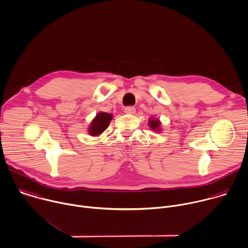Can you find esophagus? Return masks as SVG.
<instances>
[{"instance_id":"obj_1","label":"esophagus","mask_w":248,"mask_h":248,"mask_svg":"<svg viewBox=\"0 0 248 248\" xmlns=\"http://www.w3.org/2000/svg\"><path fill=\"white\" fill-rule=\"evenodd\" d=\"M124 113L126 114H134L135 113V108L132 106H127L124 108Z\"/></svg>"}]
</instances>
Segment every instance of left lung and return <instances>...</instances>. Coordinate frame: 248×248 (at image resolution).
<instances>
[{
  "mask_svg": "<svg viewBox=\"0 0 248 248\" xmlns=\"http://www.w3.org/2000/svg\"><path fill=\"white\" fill-rule=\"evenodd\" d=\"M149 126L151 127L152 130L159 132L160 129V122L158 121V119H155V118H151L149 120Z\"/></svg>",
  "mask_w": 248,
  "mask_h": 248,
  "instance_id": "1",
  "label": "left lung"
}]
</instances>
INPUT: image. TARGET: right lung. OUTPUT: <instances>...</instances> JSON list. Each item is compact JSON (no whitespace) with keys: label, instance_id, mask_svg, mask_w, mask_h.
Listing matches in <instances>:
<instances>
[{"label":"right lung","instance_id":"1","mask_svg":"<svg viewBox=\"0 0 248 248\" xmlns=\"http://www.w3.org/2000/svg\"><path fill=\"white\" fill-rule=\"evenodd\" d=\"M112 119H113L112 114H108L104 112L98 113L89 127L90 134L93 136H97L101 134L104 130L107 129Z\"/></svg>","mask_w":248,"mask_h":248}]
</instances>
